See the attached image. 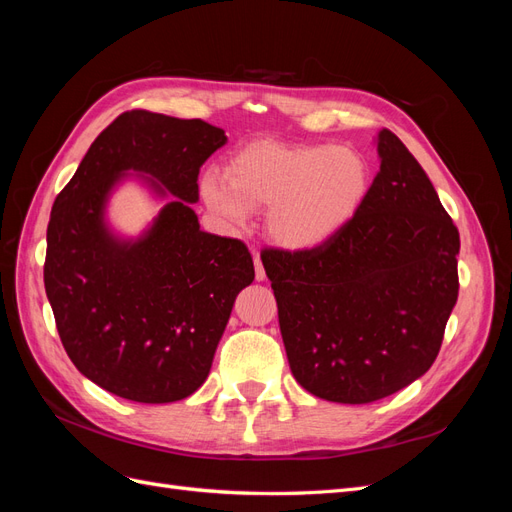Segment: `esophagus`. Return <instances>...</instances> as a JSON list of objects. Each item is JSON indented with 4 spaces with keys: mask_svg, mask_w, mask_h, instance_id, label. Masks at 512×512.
Masks as SVG:
<instances>
[{
    "mask_svg": "<svg viewBox=\"0 0 512 512\" xmlns=\"http://www.w3.org/2000/svg\"><path fill=\"white\" fill-rule=\"evenodd\" d=\"M254 269H256V280H258V282L265 280L267 273H265V267H262V260H260V254H258V252L254 254Z\"/></svg>",
    "mask_w": 512,
    "mask_h": 512,
    "instance_id": "34e87169",
    "label": "esophagus"
}]
</instances>
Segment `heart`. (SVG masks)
<instances>
[{
  "label": "heart",
  "instance_id": "1",
  "mask_svg": "<svg viewBox=\"0 0 512 512\" xmlns=\"http://www.w3.org/2000/svg\"><path fill=\"white\" fill-rule=\"evenodd\" d=\"M226 177L207 175L200 194L222 224L241 228L267 211L269 237L307 252L337 237L365 205L369 164L352 147L256 141L232 156Z\"/></svg>",
  "mask_w": 512,
  "mask_h": 512
}]
</instances>
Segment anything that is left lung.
Returning <instances> with one entry per match:
<instances>
[{
	"instance_id": "8db88e82",
	"label": "left lung",
	"mask_w": 512,
	"mask_h": 512,
	"mask_svg": "<svg viewBox=\"0 0 512 512\" xmlns=\"http://www.w3.org/2000/svg\"><path fill=\"white\" fill-rule=\"evenodd\" d=\"M376 143L380 173L337 237L260 256L294 380L337 404H369L421 378L459 292L451 215L391 130Z\"/></svg>"
}]
</instances>
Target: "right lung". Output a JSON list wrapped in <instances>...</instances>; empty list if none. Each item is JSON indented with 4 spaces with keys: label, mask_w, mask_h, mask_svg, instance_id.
I'll use <instances>...</instances> for the list:
<instances>
[{
    "label": "right lung",
    "mask_w": 512,
    "mask_h": 512,
    "mask_svg": "<svg viewBox=\"0 0 512 512\" xmlns=\"http://www.w3.org/2000/svg\"><path fill=\"white\" fill-rule=\"evenodd\" d=\"M203 119L119 115L53 203L44 288L70 361L85 378L138 404H170L209 376L237 294L254 282L239 239L200 230L198 173L226 145ZM132 176L167 205L138 238L105 220Z\"/></svg>",
    "instance_id": "1"
}]
</instances>
